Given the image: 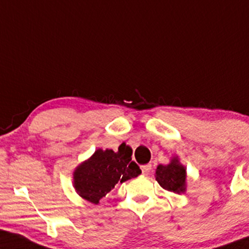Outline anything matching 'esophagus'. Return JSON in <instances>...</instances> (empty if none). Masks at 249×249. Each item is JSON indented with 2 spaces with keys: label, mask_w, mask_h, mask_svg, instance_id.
Wrapping results in <instances>:
<instances>
[{
  "label": "esophagus",
  "mask_w": 249,
  "mask_h": 249,
  "mask_svg": "<svg viewBox=\"0 0 249 249\" xmlns=\"http://www.w3.org/2000/svg\"><path fill=\"white\" fill-rule=\"evenodd\" d=\"M151 169H152V164L151 163L143 164V166H142V170L143 175H148L149 172H151Z\"/></svg>",
  "instance_id": "1"
}]
</instances>
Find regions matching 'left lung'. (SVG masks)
<instances>
[{
	"mask_svg": "<svg viewBox=\"0 0 249 249\" xmlns=\"http://www.w3.org/2000/svg\"><path fill=\"white\" fill-rule=\"evenodd\" d=\"M185 178L187 172L184 166L179 163L178 158H173L170 163L159 164L155 170V179L164 190L172 191L175 194H182L185 191Z\"/></svg>",
	"mask_w": 249,
	"mask_h": 249,
	"instance_id": "left-lung-1",
	"label": "left lung"
}]
</instances>
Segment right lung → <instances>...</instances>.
Masks as SVG:
<instances>
[{
	"instance_id": "1",
	"label": "right lung",
	"mask_w": 249,
	"mask_h": 249,
	"mask_svg": "<svg viewBox=\"0 0 249 249\" xmlns=\"http://www.w3.org/2000/svg\"><path fill=\"white\" fill-rule=\"evenodd\" d=\"M132 149L122 143L118 151L98 148L88 160L76 167L73 174L74 188L82 198L98 204L116 184L142 174L132 161Z\"/></svg>"
}]
</instances>
